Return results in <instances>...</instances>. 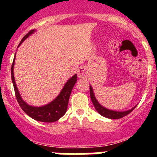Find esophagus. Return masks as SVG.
<instances>
[{
	"label": "esophagus",
	"mask_w": 157,
	"mask_h": 157,
	"mask_svg": "<svg viewBox=\"0 0 157 157\" xmlns=\"http://www.w3.org/2000/svg\"><path fill=\"white\" fill-rule=\"evenodd\" d=\"M78 75L80 78H86L88 77V71L85 67H80V68L78 71Z\"/></svg>",
	"instance_id": "esophagus-1"
}]
</instances>
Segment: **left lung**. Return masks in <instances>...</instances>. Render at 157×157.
Returning a JSON list of instances; mask_svg holds the SVG:
<instances>
[{
  "mask_svg": "<svg viewBox=\"0 0 157 157\" xmlns=\"http://www.w3.org/2000/svg\"><path fill=\"white\" fill-rule=\"evenodd\" d=\"M90 98L91 101H92L93 104L94 105V108L97 110V112L99 113L100 115H101L104 117L109 118L111 120H116V119H120V118H123L124 116H127L129 113L132 112L136 106H134V108H132L131 109H129L127 111H123V112H119V111H113L110 110V109H108L106 108H105L104 106L101 105L98 101V100L96 99L95 95L94 94V90H93V88L91 86H90Z\"/></svg>",
  "mask_w": 157,
  "mask_h": 157,
  "instance_id": "1",
  "label": "left lung"
}]
</instances>
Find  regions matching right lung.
I'll list each match as a JSON object with an SVG mask.
<instances>
[{
  "instance_id": "add662e5",
  "label": "right lung",
  "mask_w": 157,
  "mask_h": 157,
  "mask_svg": "<svg viewBox=\"0 0 157 157\" xmlns=\"http://www.w3.org/2000/svg\"><path fill=\"white\" fill-rule=\"evenodd\" d=\"M35 31V30H31L28 34H26L19 44V46L24 41L25 39H27L29 36L31 35L32 34H34ZM15 59H16V55H15L13 63L12 64L11 75H12V83H13L15 94H16V99H17L19 106L21 107V109H23V111L26 114H27L30 117L37 120V121L44 122V123H53V122L57 121L66 113L72 89L74 87L75 84L77 82V75L75 74L67 81V82L63 86V89L59 94V95L53 101H51L50 103L41 107L31 106V105H28L23 101L21 95L19 94L17 86H16L13 71Z\"/></svg>"
}]
</instances>
